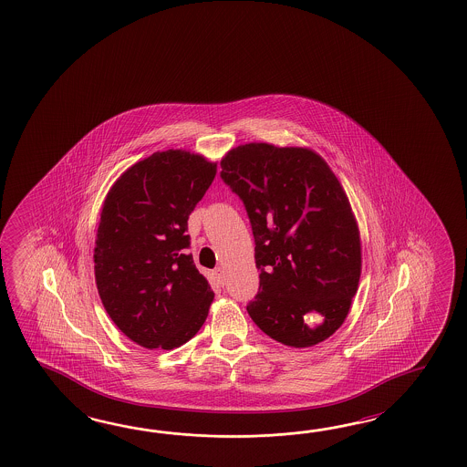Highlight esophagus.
<instances>
[{
	"instance_id": "obj_1",
	"label": "esophagus",
	"mask_w": 467,
	"mask_h": 467,
	"mask_svg": "<svg viewBox=\"0 0 467 467\" xmlns=\"http://www.w3.org/2000/svg\"><path fill=\"white\" fill-rule=\"evenodd\" d=\"M213 278H214L216 285H219V286H224V285H226V276H224V271L221 270V268L214 270V273H213Z\"/></svg>"
}]
</instances>
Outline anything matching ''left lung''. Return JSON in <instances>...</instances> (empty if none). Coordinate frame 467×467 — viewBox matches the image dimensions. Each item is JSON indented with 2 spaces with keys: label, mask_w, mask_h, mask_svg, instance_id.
<instances>
[{
  "label": "left lung",
  "mask_w": 467,
  "mask_h": 467,
  "mask_svg": "<svg viewBox=\"0 0 467 467\" xmlns=\"http://www.w3.org/2000/svg\"><path fill=\"white\" fill-rule=\"evenodd\" d=\"M248 211L259 291L249 317L273 340L308 348L342 327L358 290L362 243L348 196L308 147L249 142L221 159ZM315 314L320 323H309Z\"/></svg>",
  "instance_id": "obj_1"
}]
</instances>
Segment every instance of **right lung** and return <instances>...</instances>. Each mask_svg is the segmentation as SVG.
Masks as SVG:
<instances>
[{
	"label": "right lung",
	"instance_id": "1",
	"mask_svg": "<svg viewBox=\"0 0 467 467\" xmlns=\"http://www.w3.org/2000/svg\"><path fill=\"white\" fill-rule=\"evenodd\" d=\"M216 171L208 157L169 149L129 167L105 196L97 290L117 328L144 348H177L208 318L214 293L187 254L186 231Z\"/></svg>",
	"mask_w": 467,
	"mask_h": 467
}]
</instances>
